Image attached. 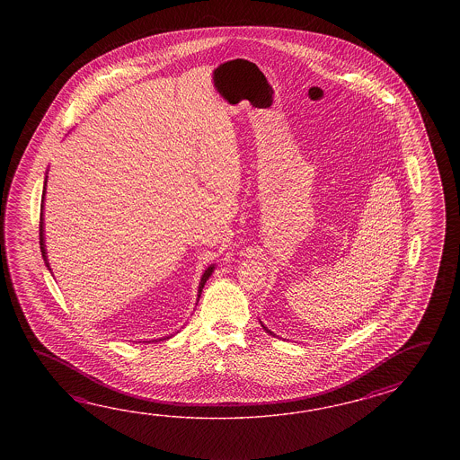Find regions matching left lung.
<instances>
[{
	"mask_svg": "<svg viewBox=\"0 0 460 460\" xmlns=\"http://www.w3.org/2000/svg\"><path fill=\"white\" fill-rule=\"evenodd\" d=\"M260 323H261V321H260ZM261 327H263L264 331H266V332L270 333V335H274V333L271 332V331H270V329H268V327H266V325H264L263 323H261Z\"/></svg>",
	"mask_w": 460,
	"mask_h": 460,
	"instance_id": "8db88e82",
	"label": "left lung"
}]
</instances>
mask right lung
Masks as SVG:
<instances>
[{
	"instance_id": "right-lung-1",
	"label": "right lung",
	"mask_w": 460,
	"mask_h": 460,
	"mask_svg": "<svg viewBox=\"0 0 460 460\" xmlns=\"http://www.w3.org/2000/svg\"><path fill=\"white\" fill-rule=\"evenodd\" d=\"M46 186H48V176L44 179V189H42V204H40V253H42V258H44V261H46V266H48V270L50 271L49 261H48V252H46V240H44V196H46ZM214 270H216V264H210L208 268H207L204 274H202V278H200V283H199V289H197V301H199V297H200V294H202V289H204V286H206L207 279L210 278V274L214 273ZM172 337V335H171ZM164 339H169V337H164ZM159 341H163V339H159Z\"/></svg>"
}]
</instances>
